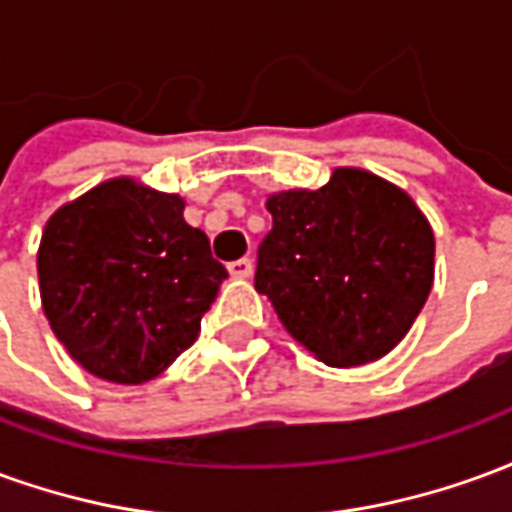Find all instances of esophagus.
Listing matches in <instances>:
<instances>
[{"mask_svg":"<svg viewBox=\"0 0 512 512\" xmlns=\"http://www.w3.org/2000/svg\"><path fill=\"white\" fill-rule=\"evenodd\" d=\"M227 271H230V274H233V277H238V279L249 277V274H252V260H249V257L233 260V263L227 266Z\"/></svg>","mask_w":512,"mask_h":512,"instance_id":"1","label":"esophagus"}]
</instances>
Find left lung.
Segmentation results:
<instances>
[{
  "mask_svg": "<svg viewBox=\"0 0 512 512\" xmlns=\"http://www.w3.org/2000/svg\"><path fill=\"white\" fill-rule=\"evenodd\" d=\"M255 288L293 340L332 367L376 362L417 321L433 288V230L406 191L337 167L321 189L266 202Z\"/></svg>",
  "mask_w": 512,
  "mask_h": 512,
  "instance_id": "8db88e82",
  "label": "left lung"
}]
</instances>
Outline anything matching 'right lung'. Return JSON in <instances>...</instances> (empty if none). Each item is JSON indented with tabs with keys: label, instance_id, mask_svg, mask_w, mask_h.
<instances>
[{
	"label": "right lung",
	"instance_id": "1",
	"mask_svg": "<svg viewBox=\"0 0 512 512\" xmlns=\"http://www.w3.org/2000/svg\"><path fill=\"white\" fill-rule=\"evenodd\" d=\"M183 205L178 194L112 178L43 227V312L87 373L145 384L197 340L227 268Z\"/></svg>",
	"mask_w": 512,
	"mask_h": 512
}]
</instances>
